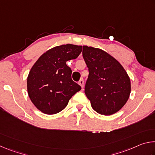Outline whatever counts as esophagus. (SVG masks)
<instances>
[{"label":"esophagus","mask_w":155,"mask_h":155,"mask_svg":"<svg viewBox=\"0 0 155 155\" xmlns=\"http://www.w3.org/2000/svg\"><path fill=\"white\" fill-rule=\"evenodd\" d=\"M78 84H79V85L81 86V87L83 88V87H84V81H83V78H81V79H80V81H78Z\"/></svg>","instance_id":"1"}]
</instances>
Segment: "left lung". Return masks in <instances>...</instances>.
Segmentation results:
<instances>
[{"label": "left lung", "instance_id": "8db88e82", "mask_svg": "<svg viewBox=\"0 0 155 155\" xmlns=\"http://www.w3.org/2000/svg\"><path fill=\"white\" fill-rule=\"evenodd\" d=\"M83 57L89 70L85 93L93 109L104 115L117 112L130 96V81L127 72L101 49L83 46Z\"/></svg>", "mask_w": 155, "mask_h": 155}]
</instances>
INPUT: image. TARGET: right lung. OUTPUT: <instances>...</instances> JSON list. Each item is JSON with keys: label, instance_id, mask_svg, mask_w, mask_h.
Returning <instances> with one entry per match:
<instances>
[{"label": "right lung", "instance_id": "add662e5", "mask_svg": "<svg viewBox=\"0 0 155 155\" xmlns=\"http://www.w3.org/2000/svg\"><path fill=\"white\" fill-rule=\"evenodd\" d=\"M82 46L65 44L48 50L33 65L27 78L31 101L44 114L62 111L81 87L71 78L72 70L66 61L77 58Z\"/></svg>", "mask_w": 155, "mask_h": 155}]
</instances>
